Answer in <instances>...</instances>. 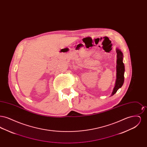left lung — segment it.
Returning <instances> with one entry per match:
<instances>
[{
	"label": "left lung",
	"instance_id": "1",
	"mask_svg": "<svg viewBox=\"0 0 147 147\" xmlns=\"http://www.w3.org/2000/svg\"><path fill=\"white\" fill-rule=\"evenodd\" d=\"M117 52V79L115 84V86L112 91L111 96L114 95L119 88H120L124 82V73H125V65L123 63V54L119 49H116Z\"/></svg>",
	"mask_w": 147,
	"mask_h": 147
}]
</instances>
